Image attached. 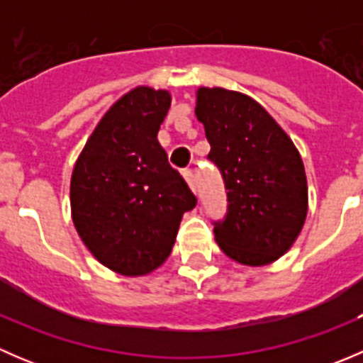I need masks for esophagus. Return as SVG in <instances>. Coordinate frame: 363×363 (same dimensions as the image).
Wrapping results in <instances>:
<instances>
[{
	"label": "esophagus",
	"mask_w": 363,
	"mask_h": 363,
	"mask_svg": "<svg viewBox=\"0 0 363 363\" xmlns=\"http://www.w3.org/2000/svg\"><path fill=\"white\" fill-rule=\"evenodd\" d=\"M182 175H184V179H186V182L189 184V188L196 193V179H195V174H193V170H184L182 172Z\"/></svg>",
	"instance_id": "esophagus-1"
}]
</instances>
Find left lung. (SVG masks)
Wrapping results in <instances>:
<instances>
[{
	"label": "left lung",
	"instance_id": "8db88e82",
	"mask_svg": "<svg viewBox=\"0 0 363 363\" xmlns=\"http://www.w3.org/2000/svg\"><path fill=\"white\" fill-rule=\"evenodd\" d=\"M195 113L228 202L225 218L212 223L216 242L242 265L276 262L307 216L306 170L294 142L258 101L237 91L200 87Z\"/></svg>",
	"mask_w": 363,
	"mask_h": 363
}]
</instances>
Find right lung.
<instances>
[{"label": "right lung", "instance_id": "1", "mask_svg": "<svg viewBox=\"0 0 363 363\" xmlns=\"http://www.w3.org/2000/svg\"><path fill=\"white\" fill-rule=\"evenodd\" d=\"M170 93L135 87L101 117L72 174L69 202L80 239L98 262L144 276L168 258L196 196L158 142Z\"/></svg>", "mask_w": 363, "mask_h": 363}]
</instances>
